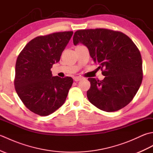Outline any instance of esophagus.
<instances>
[{"mask_svg": "<svg viewBox=\"0 0 153 153\" xmlns=\"http://www.w3.org/2000/svg\"><path fill=\"white\" fill-rule=\"evenodd\" d=\"M82 79H83L82 77H77V76H76V77H74V79L75 82H79V81L82 80Z\"/></svg>", "mask_w": 153, "mask_h": 153, "instance_id": "34e87169", "label": "esophagus"}]
</instances>
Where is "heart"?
Returning a JSON list of instances; mask_svg holds the SVG:
<instances>
[{"label":"heart","instance_id":"heart-1","mask_svg":"<svg viewBox=\"0 0 153 153\" xmlns=\"http://www.w3.org/2000/svg\"><path fill=\"white\" fill-rule=\"evenodd\" d=\"M80 45H77V46H80ZM77 46H76V47H77Z\"/></svg>","mask_w":153,"mask_h":153}]
</instances>
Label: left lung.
Listing matches in <instances>:
<instances>
[{
  "instance_id": "8db88e82",
  "label": "left lung",
  "mask_w": 153,
  "mask_h": 153,
  "mask_svg": "<svg viewBox=\"0 0 153 153\" xmlns=\"http://www.w3.org/2000/svg\"><path fill=\"white\" fill-rule=\"evenodd\" d=\"M75 45L82 43L105 78H88L87 96L97 108L106 112L122 109L130 102L142 82V58L138 48L124 33L97 28L75 32Z\"/></svg>"
}]
</instances>
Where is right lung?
<instances>
[{"mask_svg":"<svg viewBox=\"0 0 153 153\" xmlns=\"http://www.w3.org/2000/svg\"><path fill=\"white\" fill-rule=\"evenodd\" d=\"M72 35L73 31H64L37 37L18 55L16 91L24 105L36 114L49 115L66 100L73 79L53 76L51 69L59 62Z\"/></svg>","mask_w":153,"mask_h":153,"instance_id":"right-lung-1","label":"right lung"}]
</instances>
